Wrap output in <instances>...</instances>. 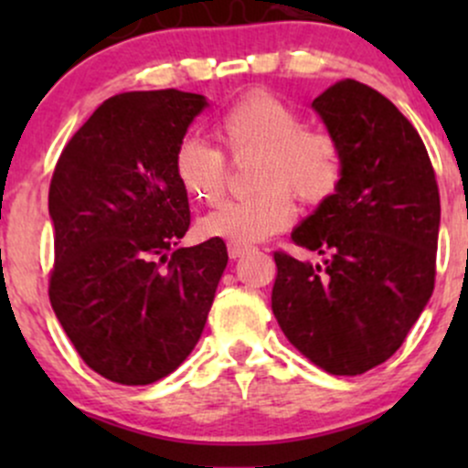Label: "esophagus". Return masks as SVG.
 <instances>
[{"mask_svg":"<svg viewBox=\"0 0 468 468\" xmlns=\"http://www.w3.org/2000/svg\"><path fill=\"white\" fill-rule=\"evenodd\" d=\"M227 249H229V257H230V260H238V257L244 255V252L249 250L250 246H249V244H238V241H229Z\"/></svg>","mask_w":468,"mask_h":468,"instance_id":"esophagus-1","label":"esophagus"}]
</instances>
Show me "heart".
<instances>
[{
  "instance_id": "1",
  "label": "heart",
  "mask_w": 468,
  "mask_h": 468,
  "mask_svg": "<svg viewBox=\"0 0 468 468\" xmlns=\"http://www.w3.org/2000/svg\"><path fill=\"white\" fill-rule=\"evenodd\" d=\"M216 136L230 158L257 154L249 197L229 200L197 222L202 238L249 244L286 229L294 200L319 207L341 189L346 152L336 133L308 127L299 107L257 90L229 105L216 118ZM174 176L191 200L216 204L224 196L229 160L218 144L197 136L182 138L174 152Z\"/></svg>"
}]
</instances>
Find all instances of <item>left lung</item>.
<instances>
[{
    "mask_svg": "<svg viewBox=\"0 0 468 468\" xmlns=\"http://www.w3.org/2000/svg\"><path fill=\"white\" fill-rule=\"evenodd\" d=\"M313 107L343 143L346 178L290 235L324 264L272 255V313L316 367L358 376L399 350L431 297L440 191L416 127L374 88L336 80Z\"/></svg>",
    "mask_w": 468,
    "mask_h": 468,
    "instance_id": "obj_1",
    "label": "left lung"
}]
</instances>
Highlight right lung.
<instances>
[{
    "mask_svg": "<svg viewBox=\"0 0 468 468\" xmlns=\"http://www.w3.org/2000/svg\"><path fill=\"white\" fill-rule=\"evenodd\" d=\"M207 107L180 90L107 99L58 155L48 193L55 224L52 310L83 363L112 383L149 385L200 338L229 252L189 230L174 152Z\"/></svg>",
    "mask_w": 468,
    "mask_h": 468,
    "instance_id": "obj_1",
    "label": "right lung"
}]
</instances>
